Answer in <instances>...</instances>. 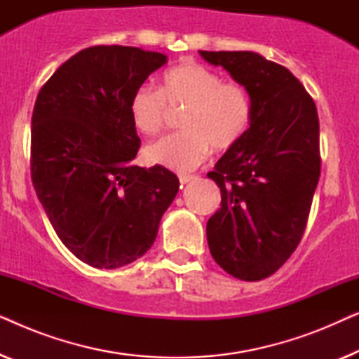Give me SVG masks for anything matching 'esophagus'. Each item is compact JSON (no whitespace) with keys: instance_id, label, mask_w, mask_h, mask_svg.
I'll list each match as a JSON object with an SVG mask.
<instances>
[{"instance_id":"obj_1","label":"esophagus","mask_w":359,"mask_h":359,"mask_svg":"<svg viewBox=\"0 0 359 359\" xmlns=\"http://www.w3.org/2000/svg\"><path fill=\"white\" fill-rule=\"evenodd\" d=\"M191 180H194V176H193V175H180V183H181V184L189 183Z\"/></svg>"}]
</instances>
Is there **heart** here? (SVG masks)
<instances>
[{
  "instance_id": "1",
  "label": "heart",
  "mask_w": 359,
  "mask_h": 359,
  "mask_svg": "<svg viewBox=\"0 0 359 359\" xmlns=\"http://www.w3.org/2000/svg\"><path fill=\"white\" fill-rule=\"evenodd\" d=\"M252 97L238 81H224L215 70L186 62L166 70L158 90L140 88L132 96V124L144 135H158L170 111L182 112L180 134L165 137L144 150L150 165L186 173L208 158L210 147L227 150L248 130Z\"/></svg>"
}]
</instances>
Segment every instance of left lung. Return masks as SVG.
Here are the masks:
<instances>
[{
  "mask_svg": "<svg viewBox=\"0 0 359 359\" xmlns=\"http://www.w3.org/2000/svg\"><path fill=\"white\" fill-rule=\"evenodd\" d=\"M199 53L242 83L253 106L248 130L208 173L222 196L205 230L209 250L233 278L259 281L287 262L306 230L320 176L317 107L286 67L258 53Z\"/></svg>",
  "mask_w": 359,
  "mask_h": 359,
  "instance_id": "8db88e82",
  "label": "left lung"
}]
</instances>
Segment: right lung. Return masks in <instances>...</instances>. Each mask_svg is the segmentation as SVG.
Returning a JSON list of instances; mask_svg holds the SVG:
<instances>
[{"label":"right lung","mask_w":359,"mask_h":359,"mask_svg":"<svg viewBox=\"0 0 359 359\" xmlns=\"http://www.w3.org/2000/svg\"><path fill=\"white\" fill-rule=\"evenodd\" d=\"M166 55L95 46L58 67L32 112L31 178L63 245L83 263L114 269L147 253L180 180L132 165L140 139L129 104Z\"/></svg>","instance_id":"obj_1"}]
</instances>
